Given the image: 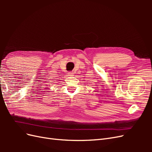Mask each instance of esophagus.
Instances as JSON below:
<instances>
[{
    "instance_id": "1",
    "label": "esophagus",
    "mask_w": 152,
    "mask_h": 152,
    "mask_svg": "<svg viewBox=\"0 0 152 152\" xmlns=\"http://www.w3.org/2000/svg\"><path fill=\"white\" fill-rule=\"evenodd\" d=\"M68 76H72V75H73V74H74V73H73L72 72H69L68 73Z\"/></svg>"
}]
</instances>
